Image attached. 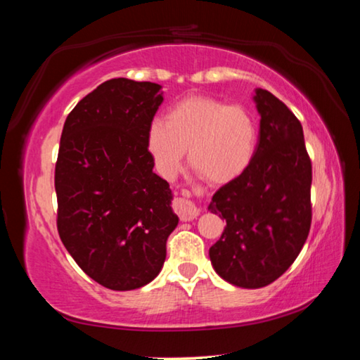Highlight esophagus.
<instances>
[{
    "label": "esophagus",
    "instance_id": "esophagus-1",
    "mask_svg": "<svg viewBox=\"0 0 360 360\" xmlns=\"http://www.w3.org/2000/svg\"><path fill=\"white\" fill-rule=\"evenodd\" d=\"M173 210L176 214L181 217V221H184V222L192 221V219H195L200 214V210L197 208V206H195L191 200L182 198V197L174 198Z\"/></svg>",
    "mask_w": 360,
    "mask_h": 360
}]
</instances>
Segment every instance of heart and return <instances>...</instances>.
Returning <instances> with one entry per match:
<instances>
[{
	"label": "heart",
	"instance_id": "b5f03b06",
	"mask_svg": "<svg viewBox=\"0 0 360 360\" xmlns=\"http://www.w3.org/2000/svg\"><path fill=\"white\" fill-rule=\"evenodd\" d=\"M259 144L254 115L211 96H187L168 109L165 120H152L146 148L157 173L174 178L188 162L212 184H227L246 172Z\"/></svg>",
	"mask_w": 360,
	"mask_h": 360
}]
</instances>
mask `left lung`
Instances as JSON below:
<instances>
[{
	"instance_id": "1",
	"label": "left lung",
	"mask_w": 360,
	"mask_h": 360,
	"mask_svg": "<svg viewBox=\"0 0 360 360\" xmlns=\"http://www.w3.org/2000/svg\"><path fill=\"white\" fill-rule=\"evenodd\" d=\"M254 101L260 135L251 165L208 206L227 224L210 248L211 264L222 279L245 289L276 281L311 227V160L300 120L268 90L255 89Z\"/></svg>"
}]
</instances>
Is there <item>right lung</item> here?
I'll return each mask as SVG.
<instances>
[{
	"mask_svg": "<svg viewBox=\"0 0 360 360\" xmlns=\"http://www.w3.org/2000/svg\"><path fill=\"white\" fill-rule=\"evenodd\" d=\"M160 89L109 79L77 103L60 139L58 235L85 275L111 290L143 288L160 273L179 221L146 148Z\"/></svg>",
	"mask_w": 360,
	"mask_h": 360,
	"instance_id": "right-lung-1",
	"label": "right lung"
}]
</instances>
